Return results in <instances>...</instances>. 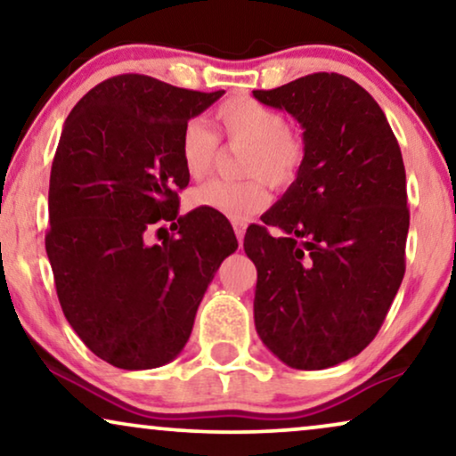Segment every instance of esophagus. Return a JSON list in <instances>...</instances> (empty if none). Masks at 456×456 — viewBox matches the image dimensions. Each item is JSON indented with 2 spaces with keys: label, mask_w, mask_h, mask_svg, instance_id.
<instances>
[{
  "label": "esophagus",
  "mask_w": 456,
  "mask_h": 456,
  "mask_svg": "<svg viewBox=\"0 0 456 456\" xmlns=\"http://www.w3.org/2000/svg\"><path fill=\"white\" fill-rule=\"evenodd\" d=\"M234 234H236V239H239V245L242 247V240H245V224L236 222L234 224Z\"/></svg>",
  "instance_id": "esophagus-1"
}]
</instances>
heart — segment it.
Masks as SVG:
<instances>
[{
  "label": "heart",
  "mask_w": 456,
  "mask_h": 456,
  "mask_svg": "<svg viewBox=\"0 0 456 456\" xmlns=\"http://www.w3.org/2000/svg\"><path fill=\"white\" fill-rule=\"evenodd\" d=\"M216 134L199 120H191L180 134V161L192 180L214 172L217 139L242 147L234 183L214 180L191 191L189 205L211 209L232 222H247L270 203L267 183L286 189L303 170L307 147L298 130L286 124L282 111L257 99L239 95L217 105L214 111Z\"/></svg>",
  "instance_id": "obj_1"
}]
</instances>
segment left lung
Instances as JSON below:
<instances>
[{"label": "left lung", "instance_id": "1", "mask_svg": "<svg viewBox=\"0 0 456 456\" xmlns=\"http://www.w3.org/2000/svg\"><path fill=\"white\" fill-rule=\"evenodd\" d=\"M255 99L303 126V170L247 230L255 328L295 370H326L376 338L404 276L407 176L384 111L363 86L315 72ZM277 228V234L269 232Z\"/></svg>", "mask_w": 456, "mask_h": 456}]
</instances>
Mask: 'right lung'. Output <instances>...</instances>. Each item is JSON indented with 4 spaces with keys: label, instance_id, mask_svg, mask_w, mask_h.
I'll list each match as a JSON object with an SVG mask.
<instances>
[{
    "label": "right lung",
    "instance_id": "1",
    "mask_svg": "<svg viewBox=\"0 0 456 456\" xmlns=\"http://www.w3.org/2000/svg\"><path fill=\"white\" fill-rule=\"evenodd\" d=\"M222 93L120 74L93 86L64 122L47 257L68 323L120 370H153L183 351L214 273L239 247L211 214L178 216L191 178L180 134Z\"/></svg>",
    "mask_w": 456,
    "mask_h": 456
}]
</instances>
